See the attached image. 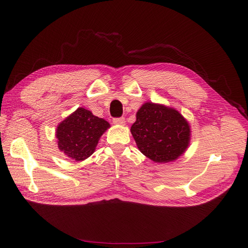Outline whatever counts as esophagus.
<instances>
[{"mask_svg":"<svg viewBox=\"0 0 248 248\" xmlns=\"http://www.w3.org/2000/svg\"><path fill=\"white\" fill-rule=\"evenodd\" d=\"M112 122H114V124L116 125H125V119L124 118H116L112 120Z\"/></svg>","mask_w":248,"mask_h":248,"instance_id":"esophagus-1","label":"esophagus"}]
</instances>
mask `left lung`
<instances>
[{"label": "left lung", "instance_id": "8db88e82", "mask_svg": "<svg viewBox=\"0 0 248 248\" xmlns=\"http://www.w3.org/2000/svg\"><path fill=\"white\" fill-rule=\"evenodd\" d=\"M140 151L158 163L177 160L190 145V125L180 112L164 104L145 102L130 128Z\"/></svg>", "mask_w": 248, "mask_h": 248}]
</instances>
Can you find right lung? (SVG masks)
<instances>
[{"label": "right lung", "instance_id": "add662e5", "mask_svg": "<svg viewBox=\"0 0 248 248\" xmlns=\"http://www.w3.org/2000/svg\"><path fill=\"white\" fill-rule=\"evenodd\" d=\"M110 127L91 110L78 108L60 122L56 129L58 148L70 159L82 161L91 156L102 134Z\"/></svg>", "mask_w": 248, "mask_h": 248}]
</instances>
